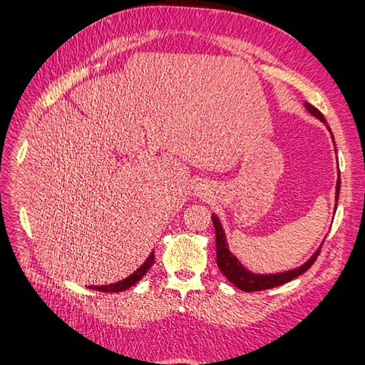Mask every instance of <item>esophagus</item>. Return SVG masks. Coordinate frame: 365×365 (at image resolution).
<instances>
[{
	"mask_svg": "<svg viewBox=\"0 0 365 365\" xmlns=\"http://www.w3.org/2000/svg\"><path fill=\"white\" fill-rule=\"evenodd\" d=\"M192 195L196 197H207L212 195V188H210V183L207 182H199L195 185V190H192Z\"/></svg>",
	"mask_w": 365,
	"mask_h": 365,
	"instance_id": "obj_1",
	"label": "esophagus"
}]
</instances>
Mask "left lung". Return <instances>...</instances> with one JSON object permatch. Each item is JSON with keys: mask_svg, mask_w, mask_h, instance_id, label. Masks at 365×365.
Segmentation results:
<instances>
[{"mask_svg": "<svg viewBox=\"0 0 365 365\" xmlns=\"http://www.w3.org/2000/svg\"><path fill=\"white\" fill-rule=\"evenodd\" d=\"M304 108L314 115V118H317L320 122H323L324 125H327L328 131L331 133L332 143H334V136H332V131L328 127L324 115L319 110H317L315 106H312L311 103H307V102L304 103ZM334 149H336V143H334ZM337 168H339V161H337ZM339 192H340V173L337 170L334 213H336V208H337ZM212 221H213L215 234H216V263H218V268L222 271V274L226 276L229 282H232L237 287V289L243 290V292H259V290L273 289V287L282 285L285 282L292 281V279L298 277L299 274L306 273V271L312 267V263L317 260V257H319L320 250H322L323 242H324V240H323L322 245L319 246V250H317L311 255V257H309L304 263H302V265H299L297 268H292V269H287V271H279V273H254V271H251L250 268H246L243 263L238 260L237 255L229 250L226 232H224L222 224H221L218 216H216V213H212Z\"/></svg>", "mask_w": 365, "mask_h": 365, "instance_id": "1", "label": "left lung"}]
</instances>
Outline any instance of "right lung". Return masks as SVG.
Listing matches in <instances>:
<instances>
[{"instance_id": "add662e5", "label": "right lung", "mask_w": 365, "mask_h": 365, "mask_svg": "<svg viewBox=\"0 0 365 365\" xmlns=\"http://www.w3.org/2000/svg\"><path fill=\"white\" fill-rule=\"evenodd\" d=\"M153 262H155V254H153V251H152L149 257L145 259V262L135 271L133 274H130L128 277L122 279V281L114 282V284H108V285H89V289L98 290V292H110V293H119V292L127 290V289H130V287H133V285L139 281V279H141V277L147 273V271L150 269V267L153 265Z\"/></svg>"}]
</instances>
